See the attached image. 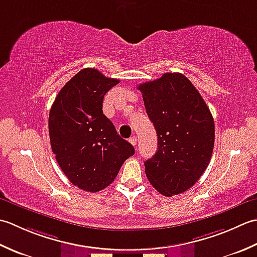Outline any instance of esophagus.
<instances>
[{
  "instance_id": "34e87169",
  "label": "esophagus",
  "mask_w": 257,
  "mask_h": 257,
  "mask_svg": "<svg viewBox=\"0 0 257 257\" xmlns=\"http://www.w3.org/2000/svg\"><path fill=\"white\" fill-rule=\"evenodd\" d=\"M130 143L133 146H136V144H138V139H136V136H132V138L130 139Z\"/></svg>"
}]
</instances>
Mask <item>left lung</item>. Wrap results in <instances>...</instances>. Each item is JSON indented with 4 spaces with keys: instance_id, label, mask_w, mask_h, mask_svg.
I'll use <instances>...</instances> for the list:
<instances>
[{
    "instance_id": "8db88e82",
    "label": "left lung",
    "mask_w": 257,
    "mask_h": 257,
    "mask_svg": "<svg viewBox=\"0 0 257 257\" xmlns=\"http://www.w3.org/2000/svg\"><path fill=\"white\" fill-rule=\"evenodd\" d=\"M158 134V151L144 163L150 183L171 197L192 187L208 166L214 119L201 94L181 73H165L139 85Z\"/></svg>"
}]
</instances>
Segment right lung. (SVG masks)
<instances>
[{
    "mask_svg": "<svg viewBox=\"0 0 257 257\" xmlns=\"http://www.w3.org/2000/svg\"><path fill=\"white\" fill-rule=\"evenodd\" d=\"M118 80L83 69L57 94L49 115L51 148L73 185L86 192L107 187L135 151L103 114L104 95Z\"/></svg>",
    "mask_w": 257,
    "mask_h": 257,
    "instance_id": "1",
    "label": "right lung"
}]
</instances>
